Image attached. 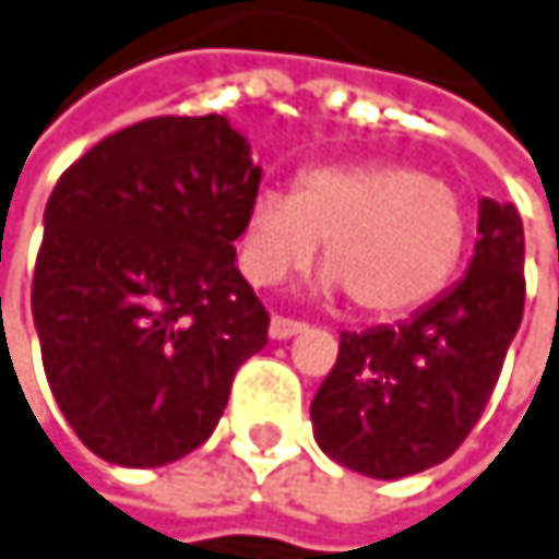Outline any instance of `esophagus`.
<instances>
[{
    "instance_id": "34e87169",
    "label": "esophagus",
    "mask_w": 559,
    "mask_h": 559,
    "mask_svg": "<svg viewBox=\"0 0 559 559\" xmlns=\"http://www.w3.org/2000/svg\"><path fill=\"white\" fill-rule=\"evenodd\" d=\"M301 331H305V324L301 321H292V318H271V324H267V334L274 341H288V337H295Z\"/></svg>"
}]
</instances>
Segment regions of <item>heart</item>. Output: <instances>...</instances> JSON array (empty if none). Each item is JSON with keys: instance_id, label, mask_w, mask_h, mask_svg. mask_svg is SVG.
Segmentation results:
<instances>
[{"instance_id": "obj_1", "label": "heart", "mask_w": 559, "mask_h": 559, "mask_svg": "<svg viewBox=\"0 0 559 559\" xmlns=\"http://www.w3.org/2000/svg\"><path fill=\"white\" fill-rule=\"evenodd\" d=\"M457 191L397 162L324 165L295 191L261 188L241 225V271L261 288L305 271L324 240L328 292L371 314H401L441 292L464 251Z\"/></svg>"}]
</instances>
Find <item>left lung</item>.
I'll use <instances>...</instances> for the list:
<instances>
[{
	"instance_id": "8db88e82",
	"label": "left lung",
	"mask_w": 559,
	"mask_h": 559,
	"mask_svg": "<svg viewBox=\"0 0 559 559\" xmlns=\"http://www.w3.org/2000/svg\"><path fill=\"white\" fill-rule=\"evenodd\" d=\"M464 277L407 321L341 334L311 401L318 448L378 480L448 461L480 420L524 318V222L480 198Z\"/></svg>"
}]
</instances>
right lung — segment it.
Segmentation results:
<instances>
[{"instance_id":"obj_1","label":"right lung","mask_w":559,"mask_h":559,"mask_svg":"<svg viewBox=\"0 0 559 559\" xmlns=\"http://www.w3.org/2000/svg\"><path fill=\"white\" fill-rule=\"evenodd\" d=\"M261 165L225 115L148 118L56 185L32 321L59 411L118 467L205 444L267 311L235 264Z\"/></svg>"}]
</instances>
